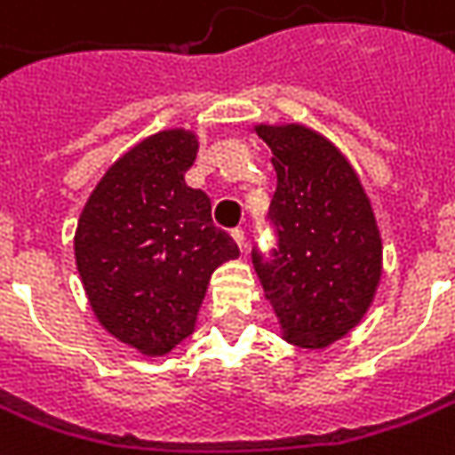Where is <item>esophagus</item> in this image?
Masks as SVG:
<instances>
[{"mask_svg":"<svg viewBox=\"0 0 455 455\" xmlns=\"http://www.w3.org/2000/svg\"><path fill=\"white\" fill-rule=\"evenodd\" d=\"M231 236H234V242L239 243V249H246V234H243V228H234Z\"/></svg>","mask_w":455,"mask_h":455,"instance_id":"1","label":"esophagus"}]
</instances>
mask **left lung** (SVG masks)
<instances>
[{
    "instance_id": "8db88e82",
    "label": "left lung",
    "mask_w": 455,
    "mask_h": 455,
    "mask_svg": "<svg viewBox=\"0 0 455 455\" xmlns=\"http://www.w3.org/2000/svg\"><path fill=\"white\" fill-rule=\"evenodd\" d=\"M272 148L276 249L254 251L264 297L287 342L322 350L365 317L383 275V242L350 161L317 131L257 125Z\"/></svg>"
}]
</instances>
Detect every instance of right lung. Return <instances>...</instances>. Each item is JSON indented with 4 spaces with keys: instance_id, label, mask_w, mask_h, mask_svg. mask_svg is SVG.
I'll list each match as a JSON object with an SVG mask.
<instances>
[{
    "instance_id": "right-lung-1",
    "label": "right lung",
    "mask_w": 455,
    "mask_h": 455,
    "mask_svg": "<svg viewBox=\"0 0 455 455\" xmlns=\"http://www.w3.org/2000/svg\"><path fill=\"white\" fill-rule=\"evenodd\" d=\"M198 138L171 128L123 153L87 198L75 261L102 327L143 355L194 332L213 269L239 257L212 198L186 183Z\"/></svg>"
}]
</instances>
